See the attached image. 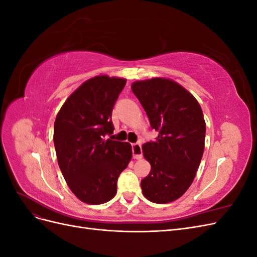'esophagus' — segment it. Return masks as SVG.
Listing matches in <instances>:
<instances>
[{
    "label": "esophagus",
    "mask_w": 257,
    "mask_h": 257,
    "mask_svg": "<svg viewBox=\"0 0 257 257\" xmlns=\"http://www.w3.org/2000/svg\"><path fill=\"white\" fill-rule=\"evenodd\" d=\"M132 152H133V158L136 160H141L143 158V151L141 144L132 145Z\"/></svg>",
    "instance_id": "1"
}]
</instances>
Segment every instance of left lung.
Returning a JSON list of instances; mask_svg holds the SVG:
<instances>
[{"mask_svg": "<svg viewBox=\"0 0 257 257\" xmlns=\"http://www.w3.org/2000/svg\"><path fill=\"white\" fill-rule=\"evenodd\" d=\"M131 88L159 133L155 142L142 147L151 165L141 183L143 194L155 204L172 203L190 188L203 158V110L188 90L169 78L138 80Z\"/></svg>", "mask_w": 257, "mask_h": 257, "instance_id": "left-lung-1", "label": "left lung"}]
</instances>
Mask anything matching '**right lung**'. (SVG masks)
<instances>
[{"mask_svg":"<svg viewBox=\"0 0 257 257\" xmlns=\"http://www.w3.org/2000/svg\"><path fill=\"white\" fill-rule=\"evenodd\" d=\"M126 79L107 75L84 81L62 105L54 121L58 164L68 188L89 205L114 197L116 181L132 159L128 143L113 133L112 108Z\"/></svg>","mask_w":257,"mask_h":257,"instance_id":"obj_1","label":"right lung"}]
</instances>
